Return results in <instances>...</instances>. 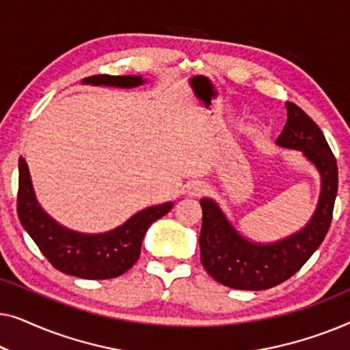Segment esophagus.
Listing matches in <instances>:
<instances>
[{
    "label": "esophagus",
    "mask_w": 350,
    "mask_h": 350,
    "mask_svg": "<svg viewBox=\"0 0 350 350\" xmlns=\"http://www.w3.org/2000/svg\"><path fill=\"white\" fill-rule=\"evenodd\" d=\"M188 193H189L191 196H200V194H204V193H205V185L200 183V181H194V183L189 185Z\"/></svg>",
    "instance_id": "1"
}]
</instances>
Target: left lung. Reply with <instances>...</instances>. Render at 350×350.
Returning a JSON list of instances; mask_svg holds the SVG:
<instances>
[{
  "instance_id": "left-lung-1",
  "label": "left lung",
  "mask_w": 350,
  "mask_h": 350,
  "mask_svg": "<svg viewBox=\"0 0 350 350\" xmlns=\"http://www.w3.org/2000/svg\"><path fill=\"white\" fill-rule=\"evenodd\" d=\"M286 124L277 145L303 151L317 167L322 189L317 208L301 231L274 243L247 241L212 199H200L202 229L199 245L205 271L236 290H266L298 272L327 236L338 194V165L323 132L298 105L286 102Z\"/></svg>"
}]
</instances>
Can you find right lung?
<instances>
[{
	"label": "right lung",
	"mask_w": 350,
	"mask_h": 350,
	"mask_svg": "<svg viewBox=\"0 0 350 350\" xmlns=\"http://www.w3.org/2000/svg\"><path fill=\"white\" fill-rule=\"evenodd\" d=\"M84 84L137 88L145 83L142 76L94 75L83 79ZM174 202L148 207L122 226L103 234H81L54 221L40 207L31 186L25 159H18L17 213L22 226L55 269L81 279L103 280L124 274L140 256L143 237L156 219L169 213Z\"/></svg>",
	"instance_id": "obj_1"
}]
</instances>
